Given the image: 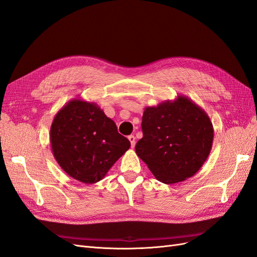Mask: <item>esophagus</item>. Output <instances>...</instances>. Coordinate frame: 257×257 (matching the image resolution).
Wrapping results in <instances>:
<instances>
[{
	"label": "esophagus",
	"mask_w": 257,
	"mask_h": 257,
	"mask_svg": "<svg viewBox=\"0 0 257 257\" xmlns=\"http://www.w3.org/2000/svg\"><path fill=\"white\" fill-rule=\"evenodd\" d=\"M127 138H128V141H130V143H131L132 148H134V147H135V143H136L135 136H134V135H130Z\"/></svg>",
	"instance_id": "esophagus-1"
}]
</instances>
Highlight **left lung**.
Segmentation results:
<instances>
[{"label":"left lung","mask_w":257,"mask_h":257,"mask_svg":"<svg viewBox=\"0 0 257 257\" xmlns=\"http://www.w3.org/2000/svg\"><path fill=\"white\" fill-rule=\"evenodd\" d=\"M142 128L136 153L165 184L193 177L211 151L212 122L203 108L184 95L146 107Z\"/></svg>","instance_id":"left-lung-1"}]
</instances>
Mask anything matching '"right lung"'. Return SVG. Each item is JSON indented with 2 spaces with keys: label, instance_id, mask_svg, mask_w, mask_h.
<instances>
[{
  "label": "right lung",
  "instance_id": "add662e5",
  "mask_svg": "<svg viewBox=\"0 0 257 257\" xmlns=\"http://www.w3.org/2000/svg\"><path fill=\"white\" fill-rule=\"evenodd\" d=\"M53 157L73 179L96 183L131 147L99 106L71 99L54 115L50 127Z\"/></svg>",
  "mask_w": 257,
  "mask_h": 257
}]
</instances>
